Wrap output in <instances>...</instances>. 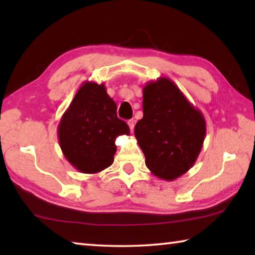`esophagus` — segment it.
<instances>
[{"instance_id": "34e87169", "label": "esophagus", "mask_w": 255, "mask_h": 255, "mask_svg": "<svg viewBox=\"0 0 255 255\" xmlns=\"http://www.w3.org/2000/svg\"><path fill=\"white\" fill-rule=\"evenodd\" d=\"M128 126H129V128H130V131H132L133 130V126H135V122H133V120H129Z\"/></svg>"}]
</instances>
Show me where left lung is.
Segmentation results:
<instances>
[{
	"mask_svg": "<svg viewBox=\"0 0 255 255\" xmlns=\"http://www.w3.org/2000/svg\"><path fill=\"white\" fill-rule=\"evenodd\" d=\"M143 112L135 126V137L148 170L166 181L187 173L204 145L206 120L202 112L167 77L146 83Z\"/></svg>",
	"mask_w": 255,
	"mask_h": 255,
	"instance_id": "obj_1",
	"label": "left lung"
}]
</instances>
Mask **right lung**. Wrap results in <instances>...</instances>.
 Returning a JSON list of instances; mask_svg holds the SVG:
<instances>
[{
	"mask_svg": "<svg viewBox=\"0 0 255 255\" xmlns=\"http://www.w3.org/2000/svg\"><path fill=\"white\" fill-rule=\"evenodd\" d=\"M128 125L117 117V105L103 83L85 81L60 118L59 146L71 165L94 174L114 163L116 138L129 135Z\"/></svg>",
	"mask_w": 255,
	"mask_h": 255,
	"instance_id": "obj_1",
	"label": "right lung"
}]
</instances>
